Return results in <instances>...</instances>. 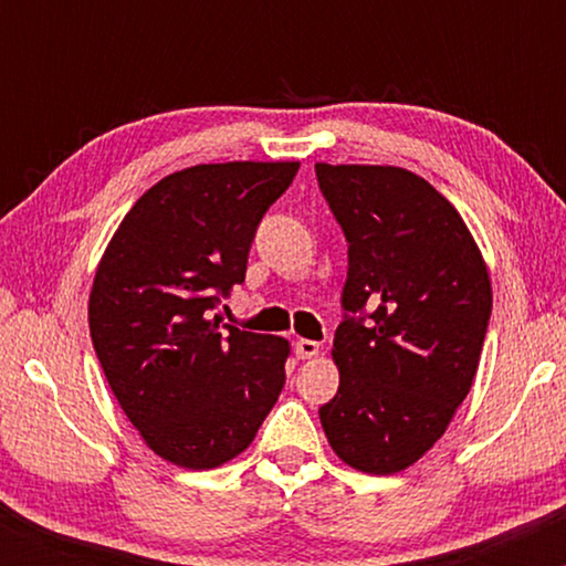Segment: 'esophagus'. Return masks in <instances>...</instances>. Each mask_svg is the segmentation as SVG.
<instances>
[{
  "mask_svg": "<svg viewBox=\"0 0 566 566\" xmlns=\"http://www.w3.org/2000/svg\"><path fill=\"white\" fill-rule=\"evenodd\" d=\"M319 354V343L316 340H308V337H301V340H295V356L297 359H311V356Z\"/></svg>",
  "mask_w": 566,
  "mask_h": 566,
  "instance_id": "esophagus-1",
  "label": "esophagus"
}]
</instances>
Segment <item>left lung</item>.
<instances>
[{
  "label": "left lung",
  "instance_id": "8db88e82",
  "mask_svg": "<svg viewBox=\"0 0 566 566\" xmlns=\"http://www.w3.org/2000/svg\"><path fill=\"white\" fill-rule=\"evenodd\" d=\"M348 242L340 386L322 428L350 469L388 476L441 439L482 356L492 287L469 226L420 175L380 165H316Z\"/></svg>",
  "mask_w": 566,
  "mask_h": 566
}]
</instances>
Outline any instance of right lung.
Here are the masks:
<instances>
[{
	"mask_svg": "<svg viewBox=\"0 0 566 566\" xmlns=\"http://www.w3.org/2000/svg\"><path fill=\"white\" fill-rule=\"evenodd\" d=\"M297 161H226L148 188L103 252L90 335L129 423L159 458L205 471L255 439L284 388V337L220 324L258 226Z\"/></svg>",
	"mask_w": 566,
	"mask_h": 566,
	"instance_id": "obj_1",
	"label": "right lung"
}]
</instances>
